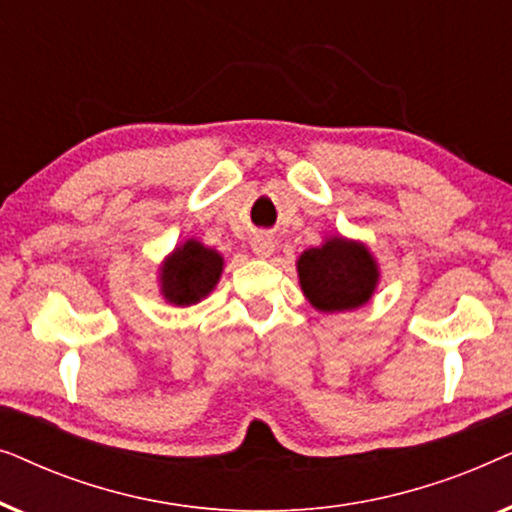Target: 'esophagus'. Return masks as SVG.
I'll use <instances>...</instances> for the list:
<instances>
[{"label":"esophagus","instance_id":"obj_1","mask_svg":"<svg viewBox=\"0 0 512 512\" xmlns=\"http://www.w3.org/2000/svg\"><path fill=\"white\" fill-rule=\"evenodd\" d=\"M251 249H254V254L258 258H270L272 254H275V240H272L270 235L261 233L251 240Z\"/></svg>","mask_w":512,"mask_h":512}]
</instances>
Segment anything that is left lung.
Here are the masks:
<instances>
[{
	"label": "left lung",
	"instance_id": "left-lung-1",
	"mask_svg": "<svg viewBox=\"0 0 512 512\" xmlns=\"http://www.w3.org/2000/svg\"><path fill=\"white\" fill-rule=\"evenodd\" d=\"M296 270L305 298L324 314L359 310L373 298L382 277L368 244L345 235H326L319 247L305 249Z\"/></svg>",
	"mask_w": 512,
	"mask_h": 512
}]
</instances>
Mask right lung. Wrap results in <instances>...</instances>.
I'll use <instances>...</instances> for the list:
<instances>
[{
  "mask_svg": "<svg viewBox=\"0 0 512 512\" xmlns=\"http://www.w3.org/2000/svg\"><path fill=\"white\" fill-rule=\"evenodd\" d=\"M223 256L200 240L181 242L174 247L158 268V291L165 303L174 307H191L205 300L219 284Z\"/></svg>",
  "mask_w": 512,
  "mask_h": 512,
  "instance_id": "right-lung-1",
  "label": "right lung"
}]
</instances>
